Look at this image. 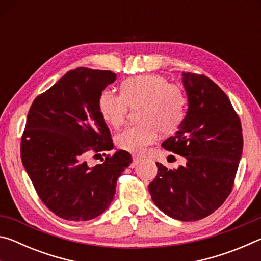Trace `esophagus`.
<instances>
[{"label":"esophagus","mask_w":261,"mask_h":261,"mask_svg":"<svg viewBox=\"0 0 261 261\" xmlns=\"http://www.w3.org/2000/svg\"><path fill=\"white\" fill-rule=\"evenodd\" d=\"M141 161V158H138V156H134V160H132V163L130 165L131 168H135L138 163Z\"/></svg>","instance_id":"obj_1"}]
</instances>
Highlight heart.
<instances>
[{"label":"heart","mask_w":261,"mask_h":261,"mask_svg":"<svg viewBox=\"0 0 261 261\" xmlns=\"http://www.w3.org/2000/svg\"><path fill=\"white\" fill-rule=\"evenodd\" d=\"M185 95L175 84L156 73L140 74L121 84V94L101 92L98 108L102 120L114 129L125 121L127 109L140 105V124L130 126L117 136L118 147L132 154H143L156 140L159 132L170 134L184 117Z\"/></svg>","instance_id":"heart-1"}]
</instances>
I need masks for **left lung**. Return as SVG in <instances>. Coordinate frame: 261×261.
Instances as JSON below:
<instances>
[{
    "instance_id": "left-lung-1",
    "label": "left lung",
    "mask_w": 261,
    "mask_h": 261,
    "mask_svg": "<svg viewBox=\"0 0 261 261\" xmlns=\"http://www.w3.org/2000/svg\"><path fill=\"white\" fill-rule=\"evenodd\" d=\"M188 112L174 136L162 143L187 163L167 169L148 185L152 200L163 213L197 221L213 213L231 192L243 151L242 125L226 93L206 76L183 72Z\"/></svg>"
}]
</instances>
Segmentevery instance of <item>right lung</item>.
Segmentation results:
<instances>
[{
  "label": "right lung",
  "mask_w": 261,
  "mask_h": 261,
  "mask_svg": "<svg viewBox=\"0 0 261 261\" xmlns=\"http://www.w3.org/2000/svg\"><path fill=\"white\" fill-rule=\"evenodd\" d=\"M115 81L109 70H70L30 108L21 162L43 204L62 219L87 221L102 214L114 199L117 178L132 162L123 149L94 167L85 160L90 152L114 148L98 100Z\"/></svg>",
  "instance_id": "1"
}]
</instances>
